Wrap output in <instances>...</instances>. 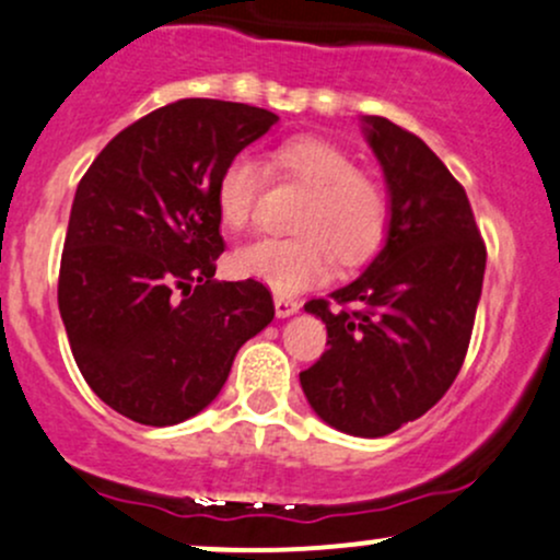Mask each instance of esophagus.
<instances>
[{
	"label": "esophagus",
	"instance_id": "34e87169",
	"mask_svg": "<svg viewBox=\"0 0 560 560\" xmlns=\"http://www.w3.org/2000/svg\"><path fill=\"white\" fill-rule=\"evenodd\" d=\"M273 305H276V316H279V318H287V316H292V313L300 311L298 300L284 298V294H276Z\"/></svg>",
	"mask_w": 560,
	"mask_h": 560
}]
</instances>
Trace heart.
<instances>
[{
  "label": "heart",
  "instance_id": "1",
  "mask_svg": "<svg viewBox=\"0 0 560 560\" xmlns=\"http://www.w3.org/2000/svg\"><path fill=\"white\" fill-rule=\"evenodd\" d=\"M270 159L281 175L308 188L294 220L300 233L257 238L238 249L233 257L238 276L262 281L276 294H294L327 279L335 257L340 266H359L383 247L388 196L374 177L353 167L340 145L303 135L276 145ZM260 180V164L249 153L225 164L214 186V207L225 229H247Z\"/></svg>",
  "mask_w": 560,
  "mask_h": 560
}]
</instances>
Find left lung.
Listing matches in <instances>:
<instances>
[{
  "mask_svg": "<svg viewBox=\"0 0 560 560\" xmlns=\"http://www.w3.org/2000/svg\"><path fill=\"white\" fill-rule=\"evenodd\" d=\"M366 140L390 190L388 242L329 300L305 303L327 324V350L300 372L305 398L331 428L380 439L444 398L468 353L487 268L470 201L446 164L383 116Z\"/></svg>",
  "mask_w": 560,
  "mask_h": 560,
  "instance_id": "1",
  "label": "left lung"
}]
</instances>
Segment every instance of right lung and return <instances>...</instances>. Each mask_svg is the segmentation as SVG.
<instances>
[{
  "label": "right lung",
  "instance_id": "right-lung-1",
  "mask_svg": "<svg viewBox=\"0 0 560 560\" xmlns=\"http://www.w3.org/2000/svg\"><path fill=\"white\" fill-rule=\"evenodd\" d=\"M279 116L186 97L132 121L79 180L58 276V308L79 372L140 425L199 415L236 350L266 329L260 281H214L223 252L214 186Z\"/></svg>",
  "mask_w": 560,
  "mask_h": 560
}]
</instances>
